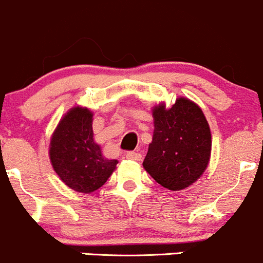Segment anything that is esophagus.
<instances>
[{"mask_svg": "<svg viewBox=\"0 0 263 263\" xmlns=\"http://www.w3.org/2000/svg\"><path fill=\"white\" fill-rule=\"evenodd\" d=\"M126 158L127 160H134V161H140L141 158H142V156L141 154H138V152H134V151H129L126 154Z\"/></svg>", "mask_w": 263, "mask_h": 263, "instance_id": "34e87169", "label": "esophagus"}]
</instances>
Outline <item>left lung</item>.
<instances>
[{"instance_id": "obj_1", "label": "left lung", "mask_w": 263, "mask_h": 263, "mask_svg": "<svg viewBox=\"0 0 263 263\" xmlns=\"http://www.w3.org/2000/svg\"><path fill=\"white\" fill-rule=\"evenodd\" d=\"M155 131L143 167L157 183L180 191L203 174L211 155V131L202 109L192 101L176 100L152 111Z\"/></svg>"}]
</instances>
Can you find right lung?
Segmentation results:
<instances>
[{"label":"right lung","instance_id":"1","mask_svg":"<svg viewBox=\"0 0 263 263\" xmlns=\"http://www.w3.org/2000/svg\"><path fill=\"white\" fill-rule=\"evenodd\" d=\"M92 116L87 108H72L60 121L50 143L56 174L70 189L82 193L102 187L117 164V160L103 157L93 141Z\"/></svg>","mask_w":263,"mask_h":263}]
</instances>
